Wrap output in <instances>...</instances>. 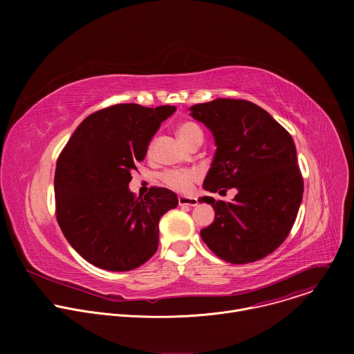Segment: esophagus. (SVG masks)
I'll list each match as a JSON object with an SVG mask.
<instances>
[{"instance_id": "1", "label": "esophagus", "mask_w": 354, "mask_h": 354, "mask_svg": "<svg viewBox=\"0 0 354 354\" xmlns=\"http://www.w3.org/2000/svg\"><path fill=\"white\" fill-rule=\"evenodd\" d=\"M178 203L179 206H189V207H194L198 205V201L196 197H187V196H179L178 197Z\"/></svg>"}]
</instances>
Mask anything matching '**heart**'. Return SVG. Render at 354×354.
<instances>
[{
  "instance_id": "1",
  "label": "heart",
  "mask_w": 354,
  "mask_h": 354,
  "mask_svg": "<svg viewBox=\"0 0 354 354\" xmlns=\"http://www.w3.org/2000/svg\"><path fill=\"white\" fill-rule=\"evenodd\" d=\"M176 131L180 141L187 147L197 140H203V131L192 122L180 123ZM161 178L169 189L179 193H187L192 189V183L197 179V172L193 169H169L165 171Z\"/></svg>"
}]
</instances>
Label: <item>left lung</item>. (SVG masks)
<instances>
[{"label":"left lung","mask_w":354,"mask_h":354,"mask_svg":"<svg viewBox=\"0 0 354 354\" xmlns=\"http://www.w3.org/2000/svg\"><path fill=\"white\" fill-rule=\"evenodd\" d=\"M189 111L212 131L217 147L203 189L221 194L236 190L231 201L200 197L216 213L200 231L201 239L234 265L268 257L287 238L304 193L291 136L265 109L243 99L218 97Z\"/></svg>","instance_id":"obj_1"}]
</instances>
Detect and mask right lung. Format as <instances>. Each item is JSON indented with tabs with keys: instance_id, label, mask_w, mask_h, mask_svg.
I'll return each instance as SVG.
<instances>
[{
	"instance_id": "obj_1",
	"label": "right lung",
	"mask_w": 354,
	"mask_h": 354,
	"mask_svg": "<svg viewBox=\"0 0 354 354\" xmlns=\"http://www.w3.org/2000/svg\"><path fill=\"white\" fill-rule=\"evenodd\" d=\"M175 106L120 104L89 115L57 160V223L68 243L89 263L111 272L137 269L160 242V218L178 196L151 187L144 198L129 189L131 169Z\"/></svg>"
}]
</instances>
